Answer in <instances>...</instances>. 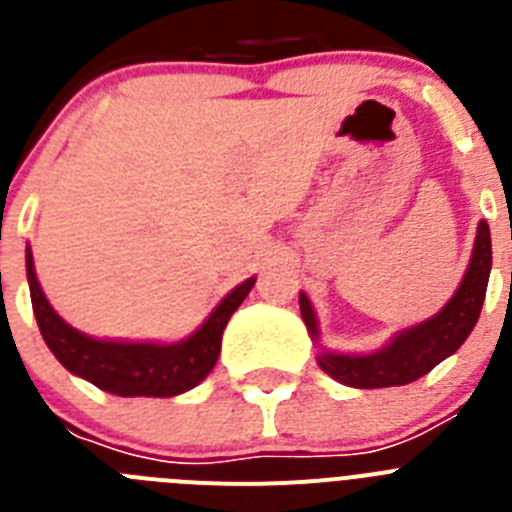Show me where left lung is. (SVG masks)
Masks as SVG:
<instances>
[{"mask_svg":"<svg viewBox=\"0 0 512 512\" xmlns=\"http://www.w3.org/2000/svg\"><path fill=\"white\" fill-rule=\"evenodd\" d=\"M490 266V225L482 220L477 228V241H474L469 269L461 279L456 295L449 300V305L443 307L438 315H433L431 320L402 330L390 346L377 351V354L346 356L325 351V354L318 356L320 369L341 384L359 387V390L397 387V384H410L420 379L423 374L431 372L433 366L441 364L446 356L454 354L477 325L482 302H485ZM300 312L310 336L318 338L315 312H312L310 300L305 295H300Z\"/></svg>","mask_w":512,"mask_h":512,"instance_id":"8db88e82","label":"left lung"}]
</instances>
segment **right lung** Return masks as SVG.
<instances>
[{
    "mask_svg": "<svg viewBox=\"0 0 512 512\" xmlns=\"http://www.w3.org/2000/svg\"><path fill=\"white\" fill-rule=\"evenodd\" d=\"M27 282H30V300H33L40 336L71 374H79L87 382L97 384L99 390L120 397H174L192 390L194 384H200L212 372L220 356L225 325L238 305L246 300L256 279L238 284L194 336L171 346L94 341L63 323L56 310L48 305L35 279L30 248H27Z\"/></svg>",
    "mask_w": 512,
    "mask_h": 512,
    "instance_id": "1",
    "label": "right lung"
}]
</instances>
